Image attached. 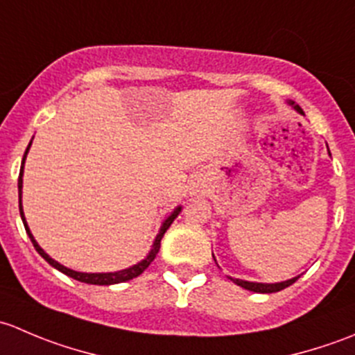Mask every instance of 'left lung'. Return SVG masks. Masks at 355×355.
<instances>
[{
	"mask_svg": "<svg viewBox=\"0 0 355 355\" xmlns=\"http://www.w3.org/2000/svg\"><path fill=\"white\" fill-rule=\"evenodd\" d=\"M290 105L293 106L297 111H300V106H297L295 103L290 101ZM302 113V111H300ZM330 153V151H328ZM297 278H290L287 282H280V284H256V282H245V280H239V278H230L232 282H234L235 285H239V287L245 288V290H250V292H257V293H273V292H280V290L290 287L292 284H295Z\"/></svg>",
	"mask_w": 355,
	"mask_h": 355,
	"instance_id": "8db88e82",
	"label": "left lung"
}]
</instances>
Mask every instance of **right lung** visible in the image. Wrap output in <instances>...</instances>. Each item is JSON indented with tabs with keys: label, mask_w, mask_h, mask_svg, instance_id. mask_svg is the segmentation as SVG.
<instances>
[{
	"label": "right lung",
	"mask_w": 355,
	"mask_h": 355,
	"mask_svg": "<svg viewBox=\"0 0 355 355\" xmlns=\"http://www.w3.org/2000/svg\"><path fill=\"white\" fill-rule=\"evenodd\" d=\"M31 144H32V141L28 142L27 149H25V155H24V159H22V166H20V175H19V207H20V216H22L25 232H27L28 239H31V242H32V244H34L35 250H37V252L41 254V256L44 257V259L48 261V263L51 264L53 268H56V270H58V271H62V273H65L67 277L73 278V280H78V282H84V284H89V285H114V284H121V282H128V280H132V278L139 277V275H141L142 271H144L146 268H148L149 264L153 263V261H155L157 250H159V247H161V239H163L164 232H166L168 228H170V225L173 223L175 218H177L178 214H180L182 206L175 207L173 213H171L170 216H168L166 220L163 221V225H161V228H159V234H157L156 239H155V244H153V249L149 250V254L144 257V259L141 261V263L134 264V266L127 268V270L114 271V273H80V271L70 270V268H67V266H63V264H60L58 261L51 259V257H49L48 254H46L44 250L41 249V245H39L37 242H35L34 235H32L31 230H28L27 221H25L24 209H22V184H24L22 177H24V163H25V157H27V153H28V149H31Z\"/></svg>",
	"instance_id": "obj_1"
}]
</instances>
